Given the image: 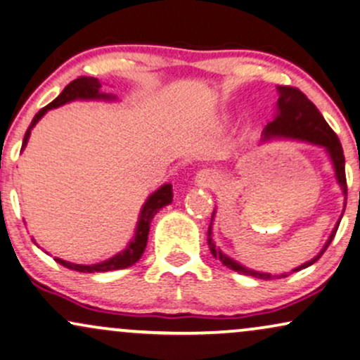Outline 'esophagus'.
I'll use <instances>...</instances> for the list:
<instances>
[{"label":"esophagus","mask_w":360,"mask_h":360,"mask_svg":"<svg viewBox=\"0 0 360 360\" xmlns=\"http://www.w3.org/2000/svg\"><path fill=\"white\" fill-rule=\"evenodd\" d=\"M196 183L199 186H213L216 183V176L211 171H201L196 176Z\"/></svg>","instance_id":"34e87169"}]
</instances>
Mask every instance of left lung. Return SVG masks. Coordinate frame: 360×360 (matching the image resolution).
Returning a JSON list of instances; mask_svg holds the SVG:
<instances>
[{"label": "left lung", "instance_id": "left-lung-1", "mask_svg": "<svg viewBox=\"0 0 360 360\" xmlns=\"http://www.w3.org/2000/svg\"><path fill=\"white\" fill-rule=\"evenodd\" d=\"M278 92H280V98H278V103H276V105H278V112H276L275 119L271 120V122L265 127V131H263V139H270L275 136L293 137V139H302V141H309L311 144H319L326 147L332 158L333 167H335L337 181H339L342 191H344L345 196H347L344 150H342L340 141L339 137H337V134L333 132L330 125L326 122V119H323L322 114H320L317 107H315L314 103L307 98V95L302 92V90H298L297 86L281 85L278 86ZM337 228H339V224H337ZM337 228L333 229L330 238H328L326 248L320 251L314 259H310V262L304 263L302 266L295 268L293 271H298L302 270V268L314 265V263L322 257L323 251L328 248V245H330L333 236H335ZM207 245H210V250L214 258H218L219 262H223V265H226L228 268H231V270L238 271V274L250 275V276H255V278H262V280L274 278V275L271 274H259V271L248 270V268L240 265V263L233 262L231 258H228L226 255L221 253V250L216 248L213 240H211V224L210 228H207ZM280 276H287V275H280Z\"/></svg>", "mask_w": 360, "mask_h": 360}]
</instances>
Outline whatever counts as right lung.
I'll list each match as a JSON object with an SVG mask.
<instances>
[{
  "instance_id": "obj_1",
  "label": "right lung",
  "mask_w": 360,
  "mask_h": 360,
  "mask_svg": "<svg viewBox=\"0 0 360 360\" xmlns=\"http://www.w3.org/2000/svg\"><path fill=\"white\" fill-rule=\"evenodd\" d=\"M98 90H101V82H98L97 79H94V77H79V79L70 82V84L65 86L63 92L60 94L53 102L49 103L46 107H43V109L33 117L32 125H30L27 134H25L23 146H21V149H25V146H27L30 132H32L33 125L46 114V110L55 109V107L63 105V103H67L70 101H75V98H109V95H103L98 92ZM171 201H172V186L171 184H164L162 188H159L154 194H150L149 199H147L144 207H142V211H141V219H139V224H137L136 238H134V240L131 241V245L127 246V250H124L122 253L115 255L114 258L105 259V262H102V263H95V265H75V263L65 262V259H60V258H55V262L60 263V265L70 268V270L84 271V274L120 270V268L132 266L134 263L139 262V258L142 257V253H144L146 245H147V235H149L150 221H153L155 213H158L161 207L169 205Z\"/></svg>"
}]
</instances>
